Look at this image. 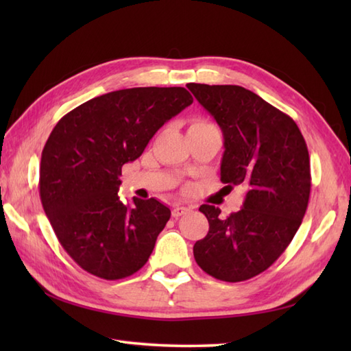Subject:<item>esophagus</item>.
<instances>
[{
    "label": "esophagus",
    "instance_id": "1",
    "mask_svg": "<svg viewBox=\"0 0 351 351\" xmlns=\"http://www.w3.org/2000/svg\"><path fill=\"white\" fill-rule=\"evenodd\" d=\"M191 211V208H189V206H182V205H176L173 210H171V215H173V217H181V215H184V214H189Z\"/></svg>",
    "mask_w": 351,
    "mask_h": 351
}]
</instances>
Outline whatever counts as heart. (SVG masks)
<instances>
[{"instance_id": "1", "label": "heart", "mask_w": 351, "mask_h": 351, "mask_svg": "<svg viewBox=\"0 0 351 351\" xmlns=\"http://www.w3.org/2000/svg\"><path fill=\"white\" fill-rule=\"evenodd\" d=\"M199 123H204V122H199ZM204 125H210V123H204Z\"/></svg>"}]
</instances>
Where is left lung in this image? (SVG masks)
<instances>
[{
	"instance_id": "obj_1",
	"label": "left lung",
	"mask_w": 351,
	"mask_h": 351,
	"mask_svg": "<svg viewBox=\"0 0 351 351\" xmlns=\"http://www.w3.org/2000/svg\"><path fill=\"white\" fill-rule=\"evenodd\" d=\"M187 87L221 128V182L245 191L241 210L226 219L213 205L199 208L210 230L193 253L213 278L247 280L285 252L302 225L311 193L306 141L293 119L247 88Z\"/></svg>"
}]
</instances>
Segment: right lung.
<instances>
[{
	"mask_svg": "<svg viewBox=\"0 0 351 351\" xmlns=\"http://www.w3.org/2000/svg\"><path fill=\"white\" fill-rule=\"evenodd\" d=\"M191 102L184 87L123 88L81 104L54 126L42 151L40 200L58 241L83 270L116 280L147 263L170 210L154 197L122 204V166Z\"/></svg>",
	"mask_w": 351,
	"mask_h": 351,
	"instance_id": "obj_1",
	"label": "right lung"
}]
</instances>
